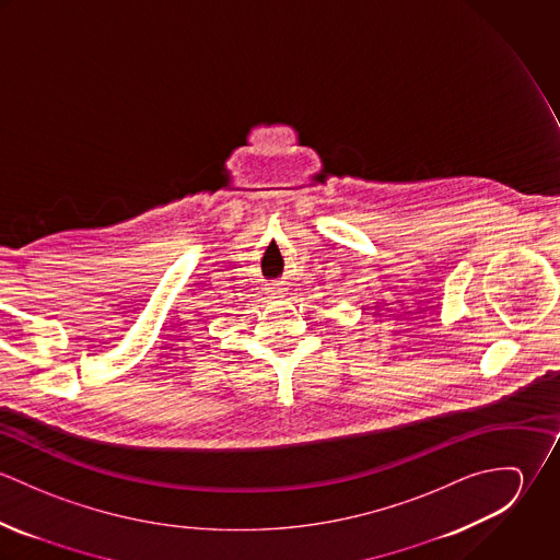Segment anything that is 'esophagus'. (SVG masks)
Returning a JSON list of instances; mask_svg holds the SVG:
<instances>
[{"label": "esophagus", "mask_w": 560, "mask_h": 560, "mask_svg": "<svg viewBox=\"0 0 560 560\" xmlns=\"http://www.w3.org/2000/svg\"><path fill=\"white\" fill-rule=\"evenodd\" d=\"M265 291H267L269 295H282V293H284V287H282V282H269V284L265 287Z\"/></svg>", "instance_id": "esophagus-1"}]
</instances>
